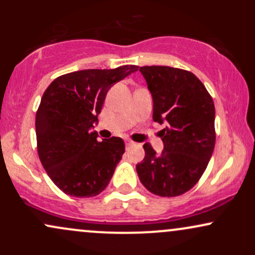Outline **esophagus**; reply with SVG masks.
<instances>
[{"instance_id":"obj_1","label":"esophagus","mask_w":255,"mask_h":255,"mask_svg":"<svg viewBox=\"0 0 255 255\" xmlns=\"http://www.w3.org/2000/svg\"><path fill=\"white\" fill-rule=\"evenodd\" d=\"M133 145H135V144H134L131 140H126V146H127V147H130V146H133Z\"/></svg>"}]
</instances>
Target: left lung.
<instances>
[{"label": "left lung", "mask_w": 255, "mask_h": 255, "mask_svg": "<svg viewBox=\"0 0 255 255\" xmlns=\"http://www.w3.org/2000/svg\"><path fill=\"white\" fill-rule=\"evenodd\" d=\"M153 102L154 122L164 148L157 153L144 145L145 157L136 164L147 191L159 197H177L195 186L213 153L215 104L194 74L166 66L140 67Z\"/></svg>", "instance_id": "8db88e82"}]
</instances>
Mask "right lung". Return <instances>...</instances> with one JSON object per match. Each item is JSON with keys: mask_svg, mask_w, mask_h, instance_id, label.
<instances>
[{"mask_svg": "<svg viewBox=\"0 0 255 255\" xmlns=\"http://www.w3.org/2000/svg\"><path fill=\"white\" fill-rule=\"evenodd\" d=\"M137 71V66L84 69L55 79L44 92L36 115L39 159L61 191L77 198L105 189L122 154L125 142L113 136L98 141L91 130L108 91Z\"/></svg>", "mask_w": 255, "mask_h": 255, "instance_id": "obj_1", "label": "right lung"}]
</instances>
